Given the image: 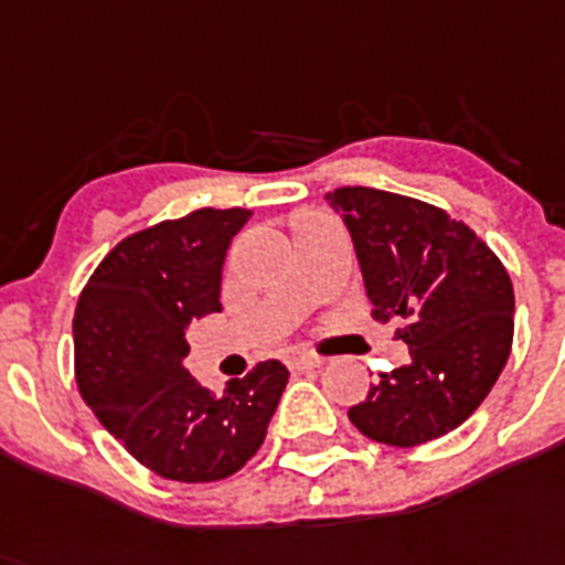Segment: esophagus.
<instances>
[{"label":"esophagus","mask_w":565,"mask_h":565,"mask_svg":"<svg viewBox=\"0 0 565 565\" xmlns=\"http://www.w3.org/2000/svg\"><path fill=\"white\" fill-rule=\"evenodd\" d=\"M321 364H324V359L316 353H307V350H296V353L287 355V367L290 371H316Z\"/></svg>","instance_id":"obj_1"}]
</instances>
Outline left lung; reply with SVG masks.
<instances>
[{
	"label": "left lung",
	"mask_w": 565,
	"mask_h": 565,
	"mask_svg": "<svg viewBox=\"0 0 565 565\" xmlns=\"http://www.w3.org/2000/svg\"><path fill=\"white\" fill-rule=\"evenodd\" d=\"M362 267L373 319L396 324L407 359L348 411L373 443L414 448L459 428L511 353L514 287L477 232L439 206L371 186L327 194Z\"/></svg>",
	"instance_id": "obj_1"
}]
</instances>
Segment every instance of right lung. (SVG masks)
<instances>
[{
  "label": "right lung",
  "instance_id": "right-lung-1",
  "mask_svg": "<svg viewBox=\"0 0 565 565\" xmlns=\"http://www.w3.org/2000/svg\"><path fill=\"white\" fill-rule=\"evenodd\" d=\"M249 210H198L122 238L79 292L74 373L85 405L163 480H226L255 457L290 371L260 362L224 393L189 376L186 327L221 310L226 249Z\"/></svg>",
  "mask_w": 565,
  "mask_h": 565
}]
</instances>
